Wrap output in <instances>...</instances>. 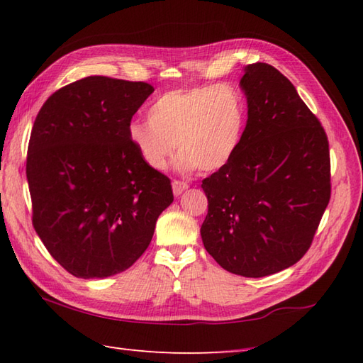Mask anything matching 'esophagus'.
<instances>
[{"label": "esophagus", "mask_w": 363, "mask_h": 363, "mask_svg": "<svg viewBox=\"0 0 363 363\" xmlns=\"http://www.w3.org/2000/svg\"><path fill=\"white\" fill-rule=\"evenodd\" d=\"M188 189V183L180 182V180H174L172 182V191H174V196L179 197L180 194H183L184 191Z\"/></svg>", "instance_id": "34e87169"}]
</instances>
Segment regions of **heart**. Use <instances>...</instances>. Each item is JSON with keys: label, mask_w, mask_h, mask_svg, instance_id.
<instances>
[{"label": "heart", "mask_w": 363, "mask_h": 363, "mask_svg": "<svg viewBox=\"0 0 363 363\" xmlns=\"http://www.w3.org/2000/svg\"><path fill=\"white\" fill-rule=\"evenodd\" d=\"M246 127V105L228 84L177 89L160 95L149 119H135L127 135L133 149L152 171H162L179 145L180 171L214 172L238 152Z\"/></svg>", "instance_id": "obj_1"}]
</instances>
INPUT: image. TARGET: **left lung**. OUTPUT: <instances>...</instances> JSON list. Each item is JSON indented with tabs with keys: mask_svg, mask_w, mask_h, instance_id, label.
I'll return each instance as SVG.
<instances>
[{
	"mask_svg": "<svg viewBox=\"0 0 363 363\" xmlns=\"http://www.w3.org/2000/svg\"><path fill=\"white\" fill-rule=\"evenodd\" d=\"M242 143L227 166L202 182L208 214L203 246L233 274L264 277L308 250L330 199L326 131L269 64L244 67Z\"/></svg>",
	"mask_w": 363,
	"mask_h": 363,
	"instance_id": "8db88e82",
	"label": "left lung"
}]
</instances>
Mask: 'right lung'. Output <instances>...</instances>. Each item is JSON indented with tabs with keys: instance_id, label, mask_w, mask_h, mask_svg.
<instances>
[{
	"instance_id": "1",
	"label": "right lung",
	"mask_w": 363,
	"mask_h": 363,
	"mask_svg": "<svg viewBox=\"0 0 363 363\" xmlns=\"http://www.w3.org/2000/svg\"><path fill=\"white\" fill-rule=\"evenodd\" d=\"M153 86L87 77L43 103L28 145L33 225L51 257L81 279L128 269L174 202L171 180L152 171L128 125Z\"/></svg>"
}]
</instances>
